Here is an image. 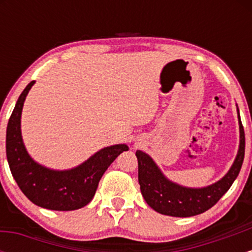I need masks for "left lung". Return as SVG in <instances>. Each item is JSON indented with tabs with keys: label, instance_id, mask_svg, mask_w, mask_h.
<instances>
[{
	"label": "left lung",
	"instance_id": "8db88e82",
	"mask_svg": "<svg viewBox=\"0 0 252 252\" xmlns=\"http://www.w3.org/2000/svg\"><path fill=\"white\" fill-rule=\"evenodd\" d=\"M238 111L239 148L232 166L220 180L205 187H186L170 181L148 154L137 150L138 184L144 200L156 212L170 217H192L205 212L218 202L236 180L245 153V135Z\"/></svg>",
	"mask_w": 252,
	"mask_h": 252
}]
</instances>
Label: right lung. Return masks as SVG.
I'll use <instances>...</instances> for the list:
<instances>
[{
	"instance_id": "obj_1",
	"label": "right lung",
	"mask_w": 252,
	"mask_h": 252,
	"mask_svg": "<svg viewBox=\"0 0 252 252\" xmlns=\"http://www.w3.org/2000/svg\"><path fill=\"white\" fill-rule=\"evenodd\" d=\"M35 80L20 94L7 126L5 153L11 175L33 204L47 210L73 211L86 206L94 198L105 170L126 144H114L98 150L71 169H51L37 163L26 149L21 134V114L28 92Z\"/></svg>"
}]
</instances>
